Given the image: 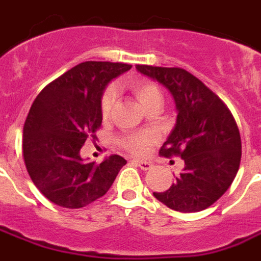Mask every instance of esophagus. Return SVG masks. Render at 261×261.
Returning <instances> with one entry per match:
<instances>
[{
  "label": "esophagus",
  "instance_id": "34e87169",
  "mask_svg": "<svg viewBox=\"0 0 261 261\" xmlns=\"http://www.w3.org/2000/svg\"><path fill=\"white\" fill-rule=\"evenodd\" d=\"M134 164L141 167L142 170H149L152 166L151 162H147V161H134Z\"/></svg>",
  "mask_w": 261,
  "mask_h": 261
}]
</instances>
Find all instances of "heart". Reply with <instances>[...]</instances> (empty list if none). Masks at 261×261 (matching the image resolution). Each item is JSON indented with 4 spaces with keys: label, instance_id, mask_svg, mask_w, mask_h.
I'll use <instances>...</instances> for the list:
<instances>
[{
    "label": "heart",
    "instance_id": "obj_1",
    "mask_svg": "<svg viewBox=\"0 0 261 261\" xmlns=\"http://www.w3.org/2000/svg\"><path fill=\"white\" fill-rule=\"evenodd\" d=\"M130 88L139 100V103L146 110L154 103L162 101V92H161L160 87L151 80L135 79L131 82ZM115 99L116 92L114 87L106 88L100 97V115L103 119H107L111 115V111L115 105ZM155 142L156 135L152 133H134V134H127L119 138L118 145L134 155H146L152 143H155Z\"/></svg>",
    "mask_w": 261,
    "mask_h": 261
}]
</instances>
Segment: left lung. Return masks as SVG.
<instances>
[{
	"label": "left lung",
	"instance_id": "left-lung-1",
	"mask_svg": "<svg viewBox=\"0 0 261 261\" xmlns=\"http://www.w3.org/2000/svg\"><path fill=\"white\" fill-rule=\"evenodd\" d=\"M137 69L162 83L174 97L177 124L160 152L185 161L175 184L152 194L173 211H204L228 190L240 166L236 120L225 103L186 69L141 64Z\"/></svg>",
	"mask_w": 261,
	"mask_h": 261
}]
</instances>
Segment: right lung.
<instances>
[{"label": "right lung", "instance_id": "add662e5", "mask_svg": "<svg viewBox=\"0 0 261 261\" xmlns=\"http://www.w3.org/2000/svg\"><path fill=\"white\" fill-rule=\"evenodd\" d=\"M130 64L84 61L41 90L28 112L22 154L35 186L54 204L79 209L109 192L127 161L111 155L84 164L80 149L97 139L100 97L107 83Z\"/></svg>", "mask_w": 261, "mask_h": 261}]
</instances>
